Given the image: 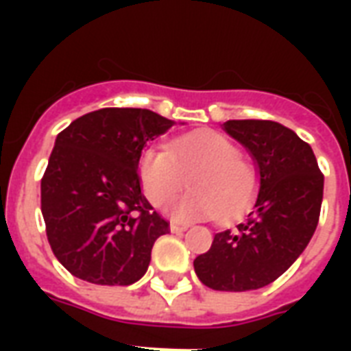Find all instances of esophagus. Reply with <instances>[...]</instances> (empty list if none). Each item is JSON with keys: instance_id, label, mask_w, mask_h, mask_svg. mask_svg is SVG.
Wrapping results in <instances>:
<instances>
[{"instance_id": "esophagus-1", "label": "esophagus", "mask_w": 351, "mask_h": 351, "mask_svg": "<svg viewBox=\"0 0 351 351\" xmlns=\"http://www.w3.org/2000/svg\"><path fill=\"white\" fill-rule=\"evenodd\" d=\"M169 229H171L173 233H184V231L188 229V226H182V223H175V221H171V223H169Z\"/></svg>"}]
</instances>
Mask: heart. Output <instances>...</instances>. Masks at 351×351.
Wrapping results in <instances>:
<instances>
[{
    "mask_svg": "<svg viewBox=\"0 0 351 351\" xmlns=\"http://www.w3.org/2000/svg\"><path fill=\"white\" fill-rule=\"evenodd\" d=\"M191 175V191L169 206L176 220H201L216 214L231 220L248 208L258 190V176L241 158L235 143L216 131L175 138L169 148L150 146L141 154L138 178L156 206L175 197Z\"/></svg>",
    "mask_w": 351,
    "mask_h": 351,
    "instance_id": "b5f03b06",
    "label": "heart"
}]
</instances>
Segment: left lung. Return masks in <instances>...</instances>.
Returning <instances> with one entry per match:
<instances>
[{
    "label": "left lung",
    "instance_id": "left-lung-1",
    "mask_svg": "<svg viewBox=\"0 0 351 351\" xmlns=\"http://www.w3.org/2000/svg\"><path fill=\"white\" fill-rule=\"evenodd\" d=\"M223 130L250 152L258 197L243 223L214 235L193 261L199 280L218 291L269 286L308 246L319 220L324 175L310 145L271 120H228Z\"/></svg>",
    "mask_w": 351,
    "mask_h": 351
}]
</instances>
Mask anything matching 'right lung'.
<instances>
[{"instance_id": "right-lung-1", "label": "right lung", "mask_w": 351, "mask_h": 351, "mask_svg": "<svg viewBox=\"0 0 351 351\" xmlns=\"http://www.w3.org/2000/svg\"><path fill=\"white\" fill-rule=\"evenodd\" d=\"M175 125L148 108H99L56 137L41 180L50 248L73 276L130 286L145 276L169 223L141 191L146 143Z\"/></svg>"}]
</instances>
